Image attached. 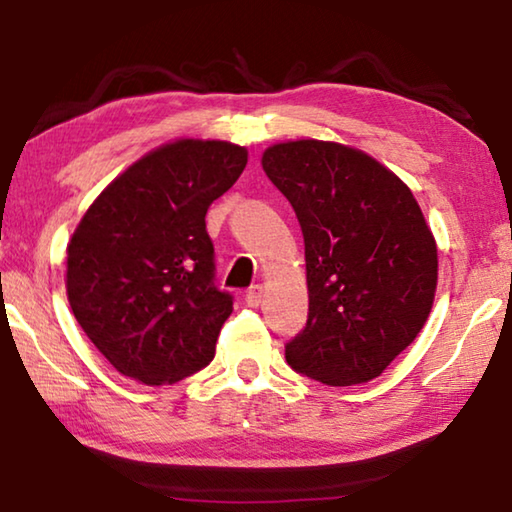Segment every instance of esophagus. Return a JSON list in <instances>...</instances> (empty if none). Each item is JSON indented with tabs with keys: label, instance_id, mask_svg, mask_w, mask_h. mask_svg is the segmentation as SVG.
Returning a JSON list of instances; mask_svg holds the SVG:
<instances>
[{
	"label": "esophagus",
	"instance_id": "esophagus-1",
	"mask_svg": "<svg viewBox=\"0 0 512 512\" xmlns=\"http://www.w3.org/2000/svg\"><path fill=\"white\" fill-rule=\"evenodd\" d=\"M262 293H264V289L259 287V284H253V287L246 291V305L248 307H259V305H262Z\"/></svg>",
	"mask_w": 512,
	"mask_h": 512
}]
</instances>
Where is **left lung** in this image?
I'll list each match as a JSON object with an SVG mask.
<instances>
[{
    "label": "left lung",
    "mask_w": 512,
    "mask_h": 512,
    "mask_svg": "<svg viewBox=\"0 0 512 512\" xmlns=\"http://www.w3.org/2000/svg\"><path fill=\"white\" fill-rule=\"evenodd\" d=\"M262 167L305 237L309 316L287 343L289 366L327 386L379 377L436 296L438 248L418 201L391 169L336 142L273 144Z\"/></svg>",
    "instance_id": "obj_1"
}]
</instances>
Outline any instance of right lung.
Instances as JSON below:
<instances>
[{
  "label": "right lung",
  "mask_w": 512,
  "mask_h": 512,
  "mask_svg": "<svg viewBox=\"0 0 512 512\" xmlns=\"http://www.w3.org/2000/svg\"><path fill=\"white\" fill-rule=\"evenodd\" d=\"M248 151L176 140L97 196L67 246V300L97 350L146 386L176 384L214 359L232 296L214 287L205 214L237 183Z\"/></svg>",
  "instance_id": "add662e5"
}]
</instances>
